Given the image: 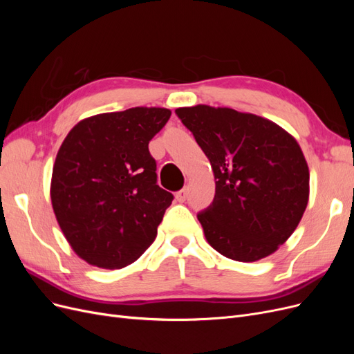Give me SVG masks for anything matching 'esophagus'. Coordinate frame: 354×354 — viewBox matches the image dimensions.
Masks as SVG:
<instances>
[{
    "mask_svg": "<svg viewBox=\"0 0 354 354\" xmlns=\"http://www.w3.org/2000/svg\"><path fill=\"white\" fill-rule=\"evenodd\" d=\"M186 198H187V189H186V187H183L181 190H178L177 194H176V199H177L178 202H185V201H186Z\"/></svg>",
    "mask_w": 354,
    "mask_h": 354,
    "instance_id": "esophagus-1",
    "label": "esophagus"
}]
</instances>
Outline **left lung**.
I'll use <instances>...</instances> for the list:
<instances>
[{
	"mask_svg": "<svg viewBox=\"0 0 354 354\" xmlns=\"http://www.w3.org/2000/svg\"><path fill=\"white\" fill-rule=\"evenodd\" d=\"M209 159L216 196L198 214L214 250L251 263L297 229L308 202V167L295 138L252 113L207 104L176 109Z\"/></svg>",
	"mask_w": 354,
	"mask_h": 354,
	"instance_id": "left-lung-1",
	"label": "left lung"
}]
</instances>
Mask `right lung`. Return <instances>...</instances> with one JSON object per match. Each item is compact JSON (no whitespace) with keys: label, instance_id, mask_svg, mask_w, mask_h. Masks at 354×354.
<instances>
[{"label":"right lung","instance_id":"add662e5","mask_svg":"<svg viewBox=\"0 0 354 354\" xmlns=\"http://www.w3.org/2000/svg\"><path fill=\"white\" fill-rule=\"evenodd\" d=\"M169 116L165 108L94 115L63 140L51 203L66 241L88 264L122 269L155 241L174 196L156 185L149 142Z\"/></svg>","mask_w":354,"mask_h":354}]
</instances>
